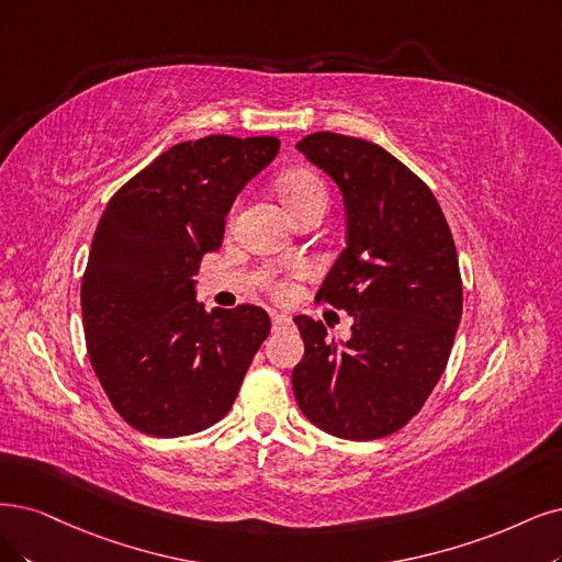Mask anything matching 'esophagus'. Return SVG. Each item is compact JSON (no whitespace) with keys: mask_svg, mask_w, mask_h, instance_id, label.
Returning a JSON list of instances; mask_svg holds the SVG:
<instances>
[{"mask_svg":"<svg viewBox=\"0 0 562 562\" xmlns=\"http://www.w3.org/2000/svg\"><path fill=\"white\" fill-rule=\"evenodd\" d=\"M292 326V317H286V315H273V330L278 334V330H284V328H289Z\"/></svg>","mask_w":562,"mask_h":562,"instance_id":"obj_1","label":"esophagus"}]
</instances>
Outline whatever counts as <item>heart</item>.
<instances>
[{
    "label": "heart",
    "mask_w": 562,
    "mask_h": 562,
    "mask_svg": "<svg viewBox=\"0 0 562 562\" xmlns=\"http://www.w3.org/2000/svg\"><path fill=\"white\" fill-rule=\"evenodd\" d=\"M278 192H280V199L284 201V205L289 207V213L296 211V207H301L305 203H315V201L326 205V199H328L324 180L310 169H292L284 176H280ZM273 292H276V296H286L289 284L284 280H280L273 284Z\"/></svg>",
    "instance_id": "heart-1"
}]
</instances>
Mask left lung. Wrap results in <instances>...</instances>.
Returning <instances> with one entry per match:
<instances>
[{"instance_id":"8db88e82","label":"left lung","mask_w":562,"mask_h":562,"mask_svg":"<svg viewBox=\"0 0 562 562\" xmlns=\"http://www.w3.org/2000/svg\"><path fill=\"white\" fill-rule=\"evenodd\" d=\"M296 148L345 199L347 245L315 301L355 326L336 345L322 322L294 317L305 345L294 396L336 438H386L419 414L451 355L463 313L451 228L428 184L378 143L317 132Z\"/></svg>"}]
</instances>
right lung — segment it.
I'll use <instances>...</instances> for the list:
<instances>
[{"mask_svg": "<svg viewBox=\"0 0 562 562\" xmlns=\"http://www.w3.org/2000/svg\"><path fill=\"white\" fill-rule=\"evenodd\" d=\"M278 150L276 136L178 143L124 182L97 224L80 284L88 355L115 412L145 435L180 438L226 417L270 334L257 305L205 313L192 278Z\"/></svg>", "mask_w": 562, "mask_h": 562, "instance_id": "add662e5", "label": "right lung"}]
</instances>
